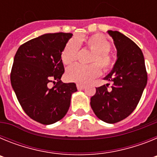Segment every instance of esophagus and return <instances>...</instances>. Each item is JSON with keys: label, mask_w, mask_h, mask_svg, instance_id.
Masks as SVG:
<instances>
[{"label": "esophagus", "mask_w": 157, "mask_h": 157, "mask_svg": "<svg viewBox=\"0 0 157 157\" xmlns=\"http://www.w3.org/2000/svg\"><path fill=\"white\" fill-rule=\"evenodd\" d=\"M86 86L83 85V84H77V88L78 90H83L85 88Z\"/></svg>", "instance_id": "34e87169"}]
</instances>
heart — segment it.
I'll use <instances>...</instances> for the list:
<instances>
[{
	"instance_id": "heart-1",
	"label": "heart",
	"mask_w": 157,
	"mask_h": 157,
	"mask_svg": "<svg viewBox=\"0 0 157 157\" xmlns=\"http://www.w3.org/2000/svg\"><path fill=\"white\" fill-rule=\"evenodd\" d=\"M84 43L86 48L93 52L90 63L88 66L75 63L67 69L66 78L69 81L78 83H88L101 74V67L108 71L113 66V59L109 54L111 44L103 34H96L87 37L72 39L67 42L62 52V60L70 64L75 60L79 45Z\"/></svg>"
}]
</instances>
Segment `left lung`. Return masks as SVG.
Returning <instances> with one entry per match:
<instances>
[{
    "label": "left lung",
    "instance_id": "1",
    "mask_svg": "<svg viewBox=\"0 0 157 157\" xmlns=\"http://www.w3.org/2000/svg\"><path fill=\"white\" fill-rule=\"evenodd\" d=\"M117 50V59L104 79L112 82L96 88L90 106L100 120L115 123L130 116L139 102L147 84L145 59L141 48L119 31L108 30Z\"/></svg>",
    "mask_w": 157,
    "mask_h": 157
}]
</instances>
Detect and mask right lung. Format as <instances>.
Masks as SVG:
<instances>
[{"mask_svg": "<svg viewBox=\"0 0 157 157\" xmlns=\"http://www.w3.org/2000/svg\"><path fill=\"white\" fill-rule=\"evenodd\" d=\"M73 34H45L18 48L11 72V84L19 104L32 120L49 125L64 117L75 83L61 82L64 73L62 52ZM49 82H57L52 88Z\"/></svg>", "mask_w": 157, "mask_h": 157, "instance_id": "right-lung-1", "label": "right lung"}]
</instances>
